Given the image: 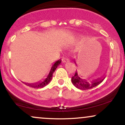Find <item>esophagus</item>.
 <instances>
[{"instance_id":"1","label":"esophagus","mask_w":125,"mask_h":125,"mask_svg":"<svg viewBox=\"0 0 125 125\" xmlns=\"http://www.w3.org/2000/svg\"><path fill=\"white\" fill-rule=\"evenodd\" d=\"M63 63H68L69 62V59L67 58H64L63 59Z\"/></svg>"}]
</instances>
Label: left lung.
Segmentation results:
<instances>
[{"label":"left lung","instance_id":"1","mask_svg":"<svg viewBox=\"0 0 125 125\" xmlns=\"http://www.w3.org/2000/svg\"><path fill=\"white\" fill-rule=\"evenodd\" d=\"M74 62L76 64V62ZM104 78L105 77L104 76L98 77L97 79H94L90 81V82H89L86 81L85 79H83L79 75H78L77 72L76 71L74 75L72 77V82L74 86L77 87V89H79L81 90H87L93 88L99 84L100 83L102 82Z\"/></svg>","mask_w":125,"mask_h":125}]
</instances>
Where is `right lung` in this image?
Masks as SVG:
<instances>
[{
    "instance_id": "obj_1",
    "label": "right lung",
    "mask_w": 125,
    "mask_h": 125,
    "mask_svg": "<svg viewBox=\"0 0 125 125\" xmlns=\"http://www.w3.org/2000/svg\"><path fill=\"white\" fill-rule=\"evenodd\" d=\"M61 60H58V61L54 63L53 64L52 66L51 67V69L50 71V72L49 74L48 75V76L46 77V78L45 79L43 80V81L41 82H39L38 83H26L27 86H29L33 87V88H36V89H39V88H42L44 86L50 83V82L52 79V76H53V73H54V72L55 71V70L56 69L57 67L61 64Z\"/></svg>"
}]
</instances>
